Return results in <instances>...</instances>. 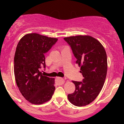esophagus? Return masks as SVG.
Returning a JSON list of instances; mask_svg holds the SVG:
<instances>
[{"label":"esophagus","mask_w":124,"mask_h":124,"mask_svg":"<svg viewBox=\"0 0 124 124\" xmlns=\"http://www.w3.org/2000/svg\"><path fill=\"white\" fill-rule=\"evenodd\" d=\"M56 83L58 85H63L65 83V80L63 78H61V77H57L56 78Z\"/></svg>","instance_id":"1"}]
</instances>
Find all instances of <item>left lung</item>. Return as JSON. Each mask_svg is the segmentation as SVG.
<instances>
[{"label":"left lung","instance_id":"8db88e82","mask_svg":"<svg viewBox=\"0 0 124 124\" xmlns=\"http://www.w3.org/2000/svg\"><path fill=\"white\" fill-rule=\"evenodd\" d=\"M80 67L84 78L82 82L72 81L74 92L68 95L71 103L78 107L89 104L101 92L106 80L107 59L106 50L99 41L89 35L65 37Z\"/></svg>","mask_w":124,"mask_h":124}]
</instances>
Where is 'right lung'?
Returning <instances> with one entry per match:
<instances>
[{"label":"right lung","instance_id":"1","mask_svg":"<svg viewBox=\"0 0 124 124\" xmlns=\"http://www.w3.org/2000/svg\"><path fill=\"white\" fill-rule=\"evenodd\" d=\"M57 39L27 33L17 44L14 56V75L19 91L32 104H42L52 98L54 78L44 76L40 72L46 68L45 53L57 42Z\"/></svg>","mask_w":124,"mask_h":124}]
</instances>
